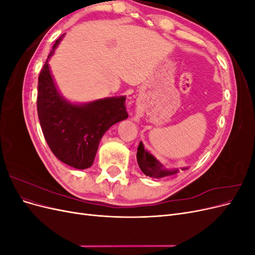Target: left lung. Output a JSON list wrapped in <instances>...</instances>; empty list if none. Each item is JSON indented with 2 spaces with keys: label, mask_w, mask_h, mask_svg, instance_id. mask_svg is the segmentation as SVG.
I'll return each mask as SVG.
<instances>
[{
  "label": "left lung",
  "mask_w": 255,
  "mask_h": 255,
  "mask_svg": "<svg viewBox=\"0 0 255 255\" xmlns=\"http://www.w3.org/2000/svg\"><path fill=\"white\" fill-rule=\"evenodd\" d=\"M137 163L139 166L140 170L146 175L151 177H164L168 175L175 174L179 172L177 169H173V170H168L164 167L163 164H160L159 161L154 157L151 153H149L146 150H144V146L142 142L139 143L137 148ZM187 168H182V170H185Z\"/></svg>",
  "instance_id": "8db88e82"
}]
</instances>
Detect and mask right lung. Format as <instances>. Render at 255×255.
Wrapping results in <instances>:
<instances>
[{
    "instance_id": "1",
    "label": "right lung",
    "mask_w": 255,
    "mask_h": 255,
    "mask_svg": "<svg viewBox=\"0 0 255 255\" xmlns=\"http://www.w3.org/2000/svg\"><path fill=\"white\" fill-rule=\"evenodd\" d=\"M64 35L54 43L38 78V118L54 155L73 168L86 169L94 164L106 130L128 117L126 97L104 98L85 104L67 101L57 90L49 67V59Z\"/></svg>"
}]
</instances>
